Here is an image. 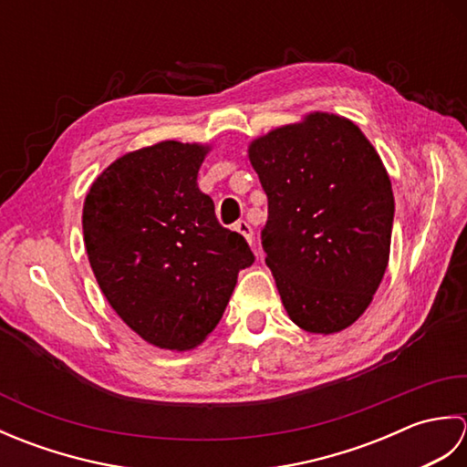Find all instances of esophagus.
I'll use <instances>...</instances> for the list:
<instances>
[{
	"instance_id": "obj_1",
	"label": "esophagus",
	"mask_w": 467,
	"mask_h": 467,
	"mask_svg": "<svg viewBox=\"0 0 467 467\" xmlns=\"http://www.w3.org/2000/svg\"><path fill=\"white\" fill-rule=\"evenodd\" d=\"M233 228H234L236 233L244 236L246 243L253 244V228H251V224H249V223H246V221H239V223H236Z\"/></svg>"
}]
</instances>
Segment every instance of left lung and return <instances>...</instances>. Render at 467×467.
I'll return each instance as SVG.
<instances>
[{
    "label": "left lung",
    "mask_w": 467,
    "mask_h": 467,
    "mask_svg": "<svg viewBox=\"0 0 467 467\" xmlns=\"http://www.w3.org/2000/svg\"><path fill=\"white\" fill-rule=\"evenodd\" d=\"M269 198L261 233L286 315L309 333L351 327L389 263L395 201L379 154L349 118L311 112L249 144Z\"/></svg>",
    "instance_id": "8db88e82"
}]
</instances>
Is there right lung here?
Returning <instances> with one entry per match:
<instances>
[{
	"label": "right lung",
	"instance_id": "add662e5",
	"mask_svg": "<svg viewBox=\"0 0 467 467\" xmlns=\"http://www.w3.org/2000/svg\"><path fill=\"white\" fill-rule=\"evenodd\" d=\"M208 152V144L178 140L128 152L104 168L84 201V244L98 285L118 317L161 349L201 345L239 271L254 263L196 184Z\"/></svg>",
	"mask_w": 467,
	"mask_h": 467
}]
</instances>
